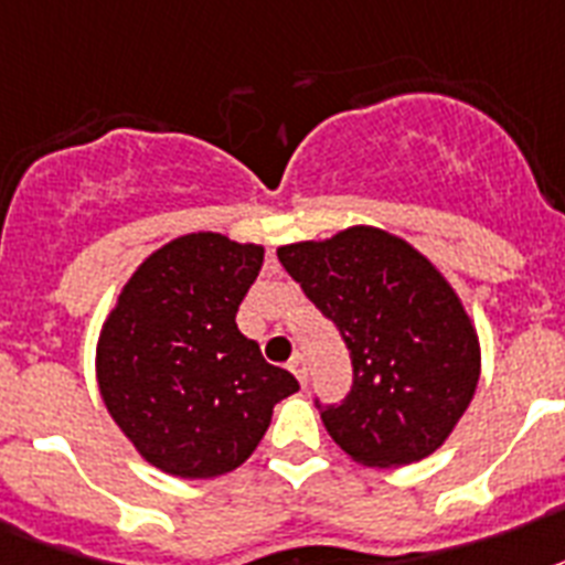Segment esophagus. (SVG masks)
I'll return each instance as SVG.
<instances>
[{"label":"esophagus","mask_w":565,"mask_h":565,"mask_svg":"<svg viewBox=\"0 0 565 565\" xmlns=\"http://www.w3.org/2000/svg\"><path fill=\"white\" fill-rule=\"evenodd\" d=\"M290 371L292 374H296V380L298 383H301V386H307V362H305V356L301 354H296L290 360Z\"/></svg>","instance_id":"34e87169"}]
</instances>
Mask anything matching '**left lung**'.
<instances>
[{
  "mask_svg": "<svg viewBox=\"0 0 565 565\" xmlns=\"http://www.w3.org/2000/svg\"><path fill=\"white\" fill-rule=\"evenodd\" d=\"M278 260L351 351L354 386L339 406H319L330 438L365 467L433 456L481 371L479 337L447 278L374 226L278 246Z\"/></svg>",
  "mask_w": 565,
  "mask_h": 565,
  "instance_id": "left-lung-1",
  "label": "left lung"
}]
</instances>
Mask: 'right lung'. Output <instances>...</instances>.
I'll return each mask as SVG.
<instances>
[{"label": "right lung", "instance_id": "add662e5", "mask_svg": "<svg viewBox=\"0 0 565 565\" xmlns=\"http://www.w3.org/2000/svg\"><path fill=\"white\" fill-rule=\"evenodd\" d=\"M264 246L194 232L164 243L124 284L100 328V397L139 456L179 479L232 473L255 452L290 371L237 330Z\"/></svg>", "mask_w": 565, "mask_h": 565}]
</instances>
